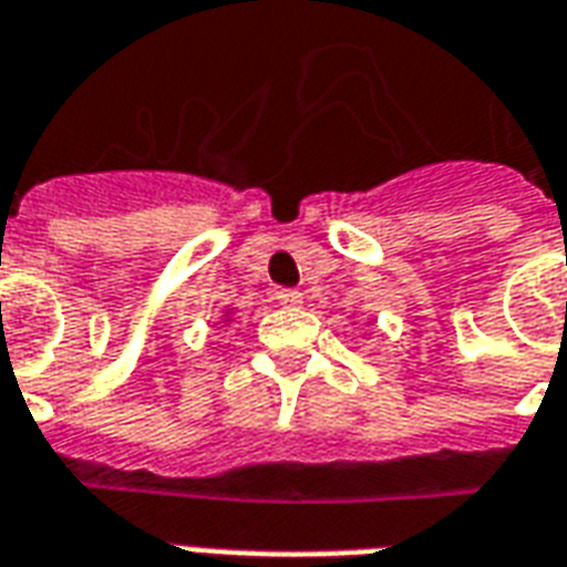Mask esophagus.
Masks as SVG:
<instances>
[{"label":"esophagus","mask_w":567,"mask_h":567,"mask_svg":"<svg viewBox=\"0 0 567 567\" xmlns=\"http://www.w3.org/2000/svg\"><path fill=\"white\" fill-rule=\"evenodd\" d=\"M276 302H279V306H300L302 293L297 291V288H279V291H276Z\"/></svg>","instance_id":"esophagus-1"}]
</instances>
